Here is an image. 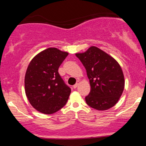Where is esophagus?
Listing matches in <instances>:
<instances>
[{
    "label": "esophagus",
    "instance_id": "obj_1",
    "mask_svg": "<svg viewBox=\"0 0 146 146\" xmlns=\"http://www.w3.org/2000/svg\"><path fill=\"white\" fill-rule=\"evenodd\" d=\"M80 81H78V82H76V84H75V85H73V88H77V87H78V86H79V84H80Z\"/></svg>",
    "mask_w": 146,
    "mask_h": 146
}]
</instances>
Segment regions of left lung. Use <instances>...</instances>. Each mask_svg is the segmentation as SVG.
<instances>
[{"mask_svg":"<svg viewBox=\"0 0 146 146\" xmlns=\"http://www.w3.org/2000/svg\"><path fill=\"white\" fill-rule=\"evenodd\" d=\"M86 70L90 91L86 104L98 110L112 108L118 102L125 86L124 75L119 64L109 54L95 46L77 53Z\"/></svg>","mask_w":146,"mask_h":146,"instance_id":"8db88e82","label":"left lung"}]
</instances>
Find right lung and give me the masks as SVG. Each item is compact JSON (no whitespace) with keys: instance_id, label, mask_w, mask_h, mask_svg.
<instances>
[{"instance_id":"obj_1","label":"right lung","mask_w":146,"mask_h":146,"mask_svg":"<svg viewBox=\"0 0 146 146\" xmlns=\"http://www.w3.org/2000/svg\"><path fill=\"white\" fill-rule=\"evenodd\" d=\"M68 55V52L50 47L30 62L25 76V90L29 103L40 113H56L68 101L71 90L58 73Z\"/></svg>"}]
</instances>
